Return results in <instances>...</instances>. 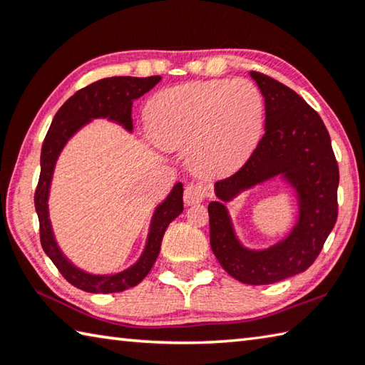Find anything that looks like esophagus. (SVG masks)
<instances>
[{
	"label": "esophagus",
	"mask_w": 365,
	"mask_h": 365,
	"mask_svg": "<svg viewBox=\"0 0 365 365\" xmlns=\"http://www.w3.org/2000/svg\"><path fill=\"white\" fill-rule=\"evenodd\" d=\"M207 197V189L200 182H190L184 189V203L186 205H197Z\"/></svg>",
	"instance_id": "obj_1"
}]
</instances>
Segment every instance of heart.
I'll return each instance as SVG.
<instances>
[{
  "label": "heart",
  "mask_w": 365,
  "mask_h": 365,
  "mask_svg": "<svg viewBox=\"0 0 365 365\" xmlns=\"http://www.w3.org/2000/svg\"><path fill=\"white\" fill-rule=\"evenodd\" d=\"M153 139L166 149L189 144L195 170L225 175L240 168L264 125L259 89L247 80H210L175 86L147 106Z\"/></svg>",
  "instance_id": "1"
}]
</instances>
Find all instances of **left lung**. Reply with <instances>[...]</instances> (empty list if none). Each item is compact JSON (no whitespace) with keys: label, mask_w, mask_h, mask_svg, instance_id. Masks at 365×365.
Wrapping results in <instances>:
<instances>
[{"label":"left lung","mask_w":365,"mask_h":365,"mask_svg":"<svg viewBox=\"0 0 365 365\" xmlns=\"http://www.w3.org/2000/svg\"><path fill=\"white\" fill-rule=\"evenodd\" d=\"M264 98V136L247 163L215 184L210 202V245L229 276L248 285H267L303 272L314 263L338 216L340 181L327 128L293 89L250 72ZM280 175L296 190L299 216L287 237L253 251L238 240L225 203L244 190Z\"/></svg>","instance_id":"left-lung-1"}]
</instances>
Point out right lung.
<instances>
[{
    "mask_svg": "<svg viewBox=\"0 0 365 365\" xmlns=\"http://www.w3.org/2000/svg\"><path fill=\"white\" fill-rule=\"evenodd\" d=\"M162 76H112L93 83L76 91L66 101L57 113L44 138L41 147V173L35 190V208L40 221V240L44 253L53 261L67 282L88 293H115L131 289L143 280L158 257L163 234L170 222L182 213V184L176 182L166 199L158 203L152 215L149 234H147L144 252L133 266L115 274H91L76 267L57 245L53 226L49 220V189L53 181L56 162L68 139L83 126L96 118H107L133 131L131 107L133 102L157 85Z\"/></svg>",
    "mask_w": 365,
    "mask_h": 365,
    "instance_id": "obj_1",
    "label": "right lung"
}]
</instances>
